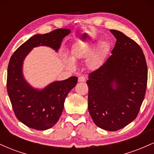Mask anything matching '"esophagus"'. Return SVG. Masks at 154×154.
<instances>
[{"label": "esophagus", "instance_id": "1", "mask_svg": "<svg viewBox=\"0 0 154 154\" xmlns=\"http://www.w3.org/2000/svg\"><path fill=\"white\" fill-rule=\"evenodd\" d=\"M86 77L85 76H80L78 77V82H85Z\"/></svg>", "mask_w": 154, "mask_h": 154}]
</instances>
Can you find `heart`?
Masks as SVG:
<instances>
[{
    "label": "heart",
    "instance_id": "b5f03b06",
    "mask_svg": "<svg viewBox=\"0 0 154 154\" xmlns=\"http://www.w3.org/2000/svg\"><path fill=\"white\" fill-rule=\"evenodd\" d=\"M91 45H88V44L77 45L72 51V59L73 61H76L77 59L87 57L91 52ZM108 50H109V45L106 42H103L99 45H98L91 53V56L88 59V66L93 69L96 68L99 66L106 56ZM65 61H66L67 66L70 68H73L74 63L71 61L66 60Z\"/></svg>",
    "mask_w": 154,
    "mask_h": 154
}]
</instances>
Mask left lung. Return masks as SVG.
Returning a JSON list of instances; mask_svg holds the SVG:
<instances>
[{
  "mask_svg": "<svg viewBox=\"0 0 154 154\" xmlns=\"http://www.w3.org/2000/svg\"><path fill=\"white\" fill-rule=\"evenodd\" d=\"M111 56L87 81L88 111L98 128L116 131L137 117L146 94L148 68L140 45L121 32Z\"/></svg>",
  "mask_w": 154,
  "mask_h": 154,
  "instance_id": "8db88e82",
  "label": "left lung"
}]
</instances>
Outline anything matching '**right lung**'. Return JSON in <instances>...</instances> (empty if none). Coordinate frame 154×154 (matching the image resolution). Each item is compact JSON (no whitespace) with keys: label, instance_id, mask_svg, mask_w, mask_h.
I'll use <instances>...</instances> for the list:
<instances>
[{"label":"right lung","instance_id":"1","mask_svg":"<svg viewBox=\"0 0 154 154\" xmlns=\"http://www.w3.org/2000/svg\"><path fill=\"white\" fill-rule=\"evenodd\" d=\"M71 30L57 29L35 35L20 45L11 57L7 72V91L16 116L29 128L45 130L52 128L61 115L64 100L77 83V77L55 81L42 90L33 88L24 79L23 61L35 47L45 45L58 51L64 37Z\"/></svg>","mask_w":154,"mask_h":154}]
</instances>
